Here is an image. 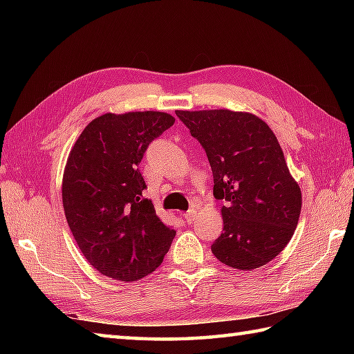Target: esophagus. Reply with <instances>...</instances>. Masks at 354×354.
Returning a JSON list of instances; mask_svg holds the SVG:
<instances>
[{
  "label": "esophagus",
  "instance_id": "obj_1",
  "mask_svg": "<svg viewBox=\"0 0 354 354\" xmlns=\"http://www.w3.org/2000/svg\"><path fill=\"white\" fill-rule=\"evenodd\" d=\"M196 214H198V213H196V209H194V208H190L189 212L185 213V221L189 222V223H192V222L194 221V217H196Z\"/></svg>",
  "mask_w": 354,
  "mask_h": 354
}]
</instances>
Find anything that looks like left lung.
<instances>
[{"instance_id":"obj_1","label":"left lung","mask_w":354,"mask_h":354,"mask_svg":"<svg viewBox=\"0 0 354 354\" xmlns=\"http://www.w3.org/2000/svg\"><path fill=\"white\" fill-rule=\"evenodd\" d=\"M205 149L223 231L212 245L216 259L252 270L280 254L301 213V190L272 129L257 115L230 109L176 111Z\"/></svg>"}]
</instances>
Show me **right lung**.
I'll use <instances>...</instances> for the list:
<instances>
[{
  "label": "right lung",
  "mask_w": 354,
  "mask_h": 354,
  "mask_svg": "<svg viewBox=\"0 0 354 354\" xmlns=\"http://www.w3.org/2000/svg\"><path fill=\"white\" fill-rule=\"evenodd\" d=\"M175 123L167 112L103 114L79 135L66 160L62 202L79 250L95 270L137 281L161 265L176 231L142 196L147 146Z\"/></svg>",
  "instance_id": "add662e5"
}]
</instances>
